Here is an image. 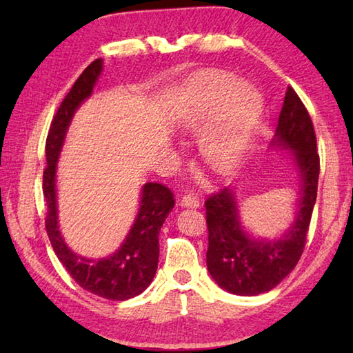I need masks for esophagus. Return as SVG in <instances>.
Returning <instances> with one entry per match:
<instances>
[{"label":"esophagus","mask_w":353,"mask_h":353,"mask_svg":"<svg viewBox=\"0 0 353 353\" xmlns=\"http://www.w3.org/2000/svg\"><path fill=\"white\" fill-rule=\"evenodd\" d=\"M181 205L182 206H192V208H199L200 206V199L197 197V194H185V196L181 199Z\"/></svg>","instance_id":"esophagus-1"}]
</instances>
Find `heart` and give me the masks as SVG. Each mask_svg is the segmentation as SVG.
I'll use <instances>...</instances> for the list:
<instances>
[{"label": "heart", "mask_w": 353, "mask_h": 353, "mask_svg": "<svg viewBox=\"0 0 353 353\" xmlns=\"http://www.w3.org/2000/svg\"><path fill=\"white\" fill-rule=\"evenodd\" d=\"M235 85L236 79L229 74H201L194 83L190 103L179 117L183 129L197 130L222 106L201 144L205 159L216 171L234 167L262 112L261 97L254 89Z\"/></svg>", "instance_id": "heart-1"}]
</instances>
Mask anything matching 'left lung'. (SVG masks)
I'll return each mask as SVG.
<instances>
[{
  "mask_svg": "<svg viewBox=\"0 0 353 353\" xmlns=\"http://www.w3.org/2000/svg\"><path fill=\"white\" fill-rule=\"evenodd\" d=\"M273 142L292 150L302 176L301 209L281 239L254 241L244 234L232 190L223 188L205 201L208 270L214 281L232 294L258 296L273 290L294 270L306 244L317 199L320 156L312 119L291 86L285 94Z\"/></svg>",
  "mask_w": 353,
  "mask_h": 353,
  "instance_id": "obj_1",
  "label": "left lung"
}]
</instances>
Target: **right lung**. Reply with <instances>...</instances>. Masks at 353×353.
I'll use <instances>...</instances> for the list:
<instances>
[{
  "label": "right lung",
  "mask_w": 353,
  "mask_h": 353,
  "mask_svg": "<svg viewBox=\"0 0 353 353\" xmlns=\"http://www.w3.org/2000/svg\"><path fill=\"white\" fill-rule=\"evenodd\" d=\"M101 68V59H97L81 72L51 121L45 142L47 167L43 170L42 181L43 197L47 201L45 229L59 261L81 288L109 301H127L141 294L156 274L159 261V230L174 206V194L168 186L157 182L145 183L137 221L124 244L109 258L88 259L77 256L66 247L57 226L54 179L57 157L74 112L91 95Z\"/></svg>",
  "instance_id": "1"
}]
</instances>
